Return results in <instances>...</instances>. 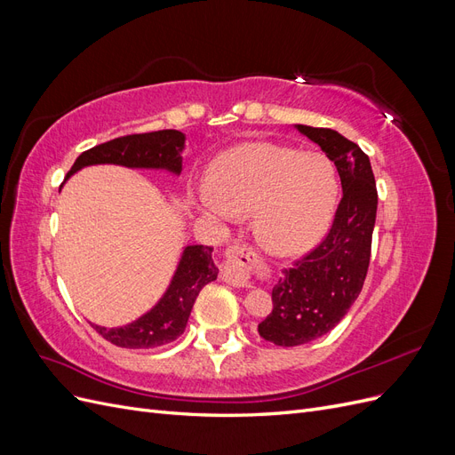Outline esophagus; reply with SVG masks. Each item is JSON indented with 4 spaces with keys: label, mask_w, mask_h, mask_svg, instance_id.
Segmentation results:
<instances>
[{
    "label": "esophagus",
    "mask_w": 455,
    "mask_h": 455,
    "mask_svg": "<svg viewBox=\"0 0 455 455\" xmlns=\"http://www.w3.org/2000/svg\"><path fill=\"white\" fill-rule=\"evenodd\" d=\"M258 266V254L249 244H231L226 251L222 279L233 286H251L252 271Z\"/></svg>",
    "instance_id": "1"
}]
</instances>
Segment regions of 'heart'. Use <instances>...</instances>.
Listing matches in <instances>:
<instances>
[{
  "label": "heart",
  "instance_id": "b5f03b06",
  "mask_svg": "<svg viewBox=\"0 0 455 455\" xmlns=\"http://www.w3.org/2000/svg\"><path fill=\"white\" fill-rule=\"evenodd\" d=\"M211 188L197 203L216 218L252 214L258 241L275 254L306 251L332 218L338 178L321 154L267 142L244 144L220 156Z\"/></svg>",
  "mask_w": 455,
  "mask_h": 455
}]
</instances>
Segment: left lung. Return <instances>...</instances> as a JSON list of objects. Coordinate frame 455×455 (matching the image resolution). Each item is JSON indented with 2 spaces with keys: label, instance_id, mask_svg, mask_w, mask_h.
Returning <instances> with one entry per match:
<instances>
[{
  "label": "left lung",
  "instance_id": "obj_1",
  "mask_svg": "<svg viewBox=\"0 0 455 455\" xmlns=\"http://www.w3.org/2000/svg\"><path fill=\"white\" fill-rule=\"evenodd\" d=\"M296 127L334 161L343 196L324 239L284 269L273 286V309L258 324V332L281 347L324 336L359 298L378 211L374 172L364 151L332 129Z\"/></svg>",
  "mask_w": 455,
  "mask_h": 455
}]
</instances>
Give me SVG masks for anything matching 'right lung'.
<instances>
[{"label": "right lung", "mask_w": 455, "mask_h": 455, "mask_svg": "<svg viewBox=\"0 0 455 455\" xmlns=\"http://www.w3.org/2000/svg\"><path fill=\"white\" fill-rule=\"evenodd\" d=\"M184 134L174 129L119 136V139L84 151L76 159L66 178H70L79 169L89 167V164L100 163H114L123 164V167L139 169H169L180 174V154L184 149ZM216 277L218 267L212 261V246H186L169 291L164 292L154 309L127 326L104 328L92 324V328L117 347L151 349L164 346V343L174 341L184 332L191 307H194L201 288Z\"/></svg>", "instance_id": "1"}]
</instances>
